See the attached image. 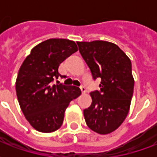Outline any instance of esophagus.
Returning <instances> with one entry per match:
<instances>
[{
  "label": "esophagus",
  "instance_id": "obj_1",
  "mask_svg": "<svg viewBox=\"0 0 157 157\" xmlns=\"http://www.w3.org/2000/svg\"><path fill=\"white\" fill-rule=\"evenodd\" d=\"M80 88H81V91L82 92H86V87L84 85H81L80 86Z\"/></svg>",
  "mask_w": 157,
  "mask_h": 157
}]
</instances>
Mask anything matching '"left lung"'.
<instances>
[{
	"label": "left lung",
	"instance_id": "1",
	"mask_svg": "<svg viewBox=\"0 0 157 157\" xmlns=\"http://www.w3.org/2000/svg\"><path fill=\"white\" fill-rule=\"evenodd\" d=\"M77 45L93 80L101 79L100 90L91 92L92 104L84 109L86 123L94 132L107 135L117 129L128 114L135 84L131 61L110 42H77Z\"/></svg>",
	"mask_w": 157,
	"mask_h": 157
}]
</instances>
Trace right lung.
Masks as SVG:
<instances>
[{
  "label": "right lung",
  "instance_id": "add662e5",
  "mask_svg": "<svg viewBox=\"0 0 157 157\" xmlns=\"http://www.w3.org/2000/svg\"><path fill=\"white\" fill-rule=\"evenodd\" d=\"M78 50L75 43L50 39L31 50L19 69L16 92L23 114L36 130L50 133L60 128L66 108L81 90L59 83V66ZM56 81V83L54 82Z\"/></svg>",
  "mask_w": 157,
  "mask_h": 157
}]
</instances>
